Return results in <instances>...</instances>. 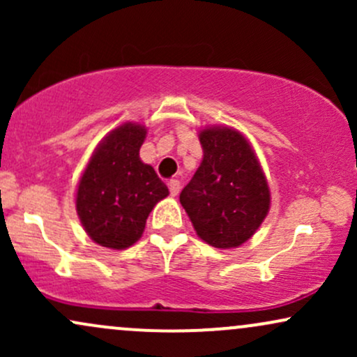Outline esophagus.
I'll use <instances>...</instances> for the list:
<instances>
[{
    "instance_id": "34e87169",
    "label": "esophagus",
    "mask_w": 357,
    "mask_h": 357,
    "mask_svg": "<svg viewBox=\"0 0 357 357\" xmlns=\"http://www.w3.org/2000/svg\"><path fill=\"white\" fill-rule=\"evenodd\" d=\"M167 186H169L171 196H178L179 195V190H181V183H179L178 179H171V181L167 183Z\"/></svg>"
}]
</instances>
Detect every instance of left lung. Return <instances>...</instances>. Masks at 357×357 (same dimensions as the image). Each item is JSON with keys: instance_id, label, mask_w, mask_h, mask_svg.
<instances>
[{"instance_id": "obj_1", "label": "left lung", "mask_w": 357, "mask_h": 357, "mask_svg": "<svg viewBox=\"0 0 357 357\" xmlns=\"http://www.w3.org/2000/svg\"><path fill=\"white\" fill-rule=\"evenodd\" d=\"M203 161L179 202L202 240L235 248L252 238L270 208V191L252 146L231 127L199 132Z\"/></svg>"}]
</instances>
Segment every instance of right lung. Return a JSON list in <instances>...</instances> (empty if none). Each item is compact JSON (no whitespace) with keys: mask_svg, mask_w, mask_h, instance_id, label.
<instances>
[{"mask_svg":"<svg viewBox=\"0 0 357 357\" xmlns=\"http://www.w3.org/2000/svg\"><path fill=\"white\" fill-rule=\"evenodd\" d=\"M146 134L136 122L119 126L97 146L82 174L77 213L100 247L124 250L136 243L155 203L169 195L153 166L139 158Z\"/></svg>","mask_w":357,"mask_h":357,"instance_id":"1","label":"right lung"}]
</instances>
